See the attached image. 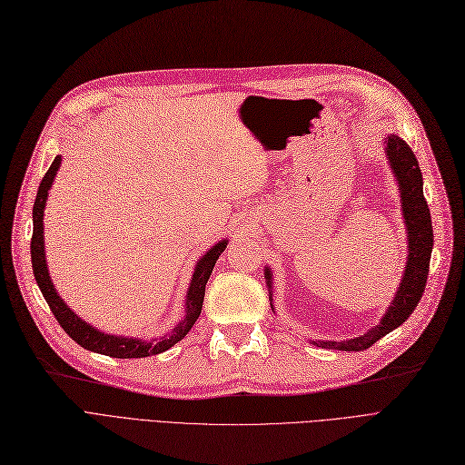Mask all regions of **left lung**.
Returning <instances> with one entry per match:
<instances>
[{"label": "left lung", "instance_id": "1", "mask_svg": "<svg viewBox=\"0 0 465 465\" xmlns=\"http://www.w3.org/2000/svg\"><path fill=\"white\" fill-rule=\"evenodd\" d=\"M387 155L392 165V171L398 179L400 192H402V203H404V219L408 227V265L404 271L402 282L398 286V292L392 300V306L389 308L387 315L382 322L371 329L367 334L358 336V339H350L342 342H323L313 341V344L331 350H346V351H361L365 348L373 346L379 339L402 325L406 319L418 308V303L423 296L427 275H429V262L430 252H433V225H430V213L429 205L423 196V177L418 159L408 143L400 136L387 138ZM267 282L271 284V273L265 269Z\"/></svg>", "mask_w": 465, "mask_h": 465}]
</instances>
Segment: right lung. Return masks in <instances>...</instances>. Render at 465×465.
<instances>
[{"instance_id":"right-lung-1","label":"right lung","mask_w":465,"mask_h":465,"mask_svg":"<svg viewBox=\"0 0 465 465\" xmlns=\"http://www.w3.org/2000/svg\"><path fill=\"white\" fill-rule=\"evenodd\" d=\"M61 157L57 155L54 159V163L47 169L44 174V179L40 183L38 194L35 200V207H32V221H35V229H32V240H30V258H32V271H35L36 282L40 286V291L50 306L52 313L55 315L57 323L63 327L74 342H78L83 348L98 351V354L111 356V358H146V356H155L162 354V351L169 350L173 344H177L183 341L186 332L192 329L198 322V317L202 313V303L205 296V282L210 279L212 271L215 267V262L221 255V252L227 248V240L215 244L210 252H207L203 258L198 262L194 275H192V284L188 288V296H186V315L183 322L173 329L169 336H163V339L153 341V342H142L138 339H123V336H114V334H104L100 331H95L88 323H84L76 313L71 312V308L63 302L50 279V273H47V265L44 258V207L47 200V190H50L55 173L59 169Z\"/></svg>"}]
</instances>
